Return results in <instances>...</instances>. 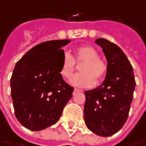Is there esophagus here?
Listing matches in <instances>:
<instances>
[{
	"label": "esophagus",
	"instance_id": "1",
	"mask_svg": "<svg viewBox=\"0 0 146 146\" xmlns=\"http://www.w3.org/2000/svg\"><path fill=\"white\" fill-rule=\"evenodd\" d=\"M78 92H82V90H80V89H78V88H75L74 89V92H73V94H76Z\"/></svg>",
	"mask_w": 146,
	"mask_h": 146
}]
</instances>
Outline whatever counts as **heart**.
Masks as SVG:
<instances>
[{
  "label": "heart",
  "instance_id": "heart-1",
  "mask_svg": "<svg viewBox=\"0 0 146 146\" xmlns=\"http://www.w3.org/2000/svg\"><path fill=\"white\" fill-rule=\"evenodd\" d=\"M98 51L92 46L84 45L76 48L74 58L65 52L61 63L60 74L64 78H69L75 70L76 62L83 64L80 67L82 73L74 75L70 79V83L77 87H92L95 85L96 79L100 82L107 73V64L98 57Z\"/></svg>",
  "mask_w": 146,
  "mask_h": 146
}]
</instances>
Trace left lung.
I'll return each mask as SVG.
<instances>
[{"instance_id": "obj_1", "label": "left lung", "mask_w": 146, "mask_h": 146, "mask_svg": "<svg viewBox=\"0 0 146 146\" xmlns=\"http://www.w3.org/2000/svg\"><path fill=\"white\" fill-rule=\"evenodd\" d=\"M107 60L105 81L98 87L85 92L84 120L90 131L110 136L126 123L136 87L133 68L123 51L104 38L96 40Z\"/></svg>"}]
</instances>
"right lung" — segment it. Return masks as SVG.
<instances>
[{
  "instance_id": "obj_1",
  "label": "right lung",
  "mask_w": 146,
  "mask_h": 146,
  "mask_svg": "<svg viewBox=\"0 0 146 146\" xmlns=\"http://www.w3.org/2000/svg\"><path fill=\"white\" fill-rule=\"evenodd\" d=\"M70 40L38 44L16 63L10 78L16 118L24 127L41 131L56 123L73 96V87L60 74L64 54L61 47Z\"/></svg>"
}]
</instances>
